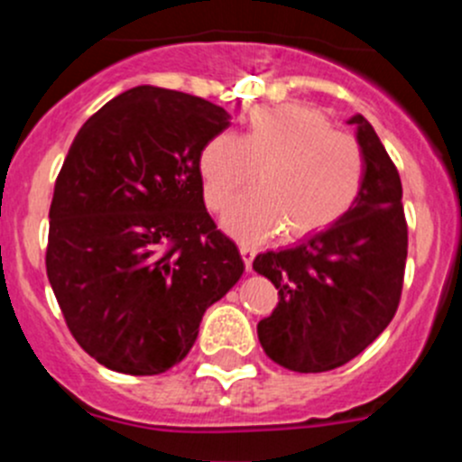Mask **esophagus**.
Returning a JSON list of instances; mask_svg holds the SVG:
<instances>
[{
	"label": "esophagus",
	"mask_w": 462,
	"mask_h": 462,
	"mask_svg": "<svg viewBox=\"0 0 462 462\" xmlns=\"http://www.w3.org/2000/svg\"><path fill=\"white\" fill-rule=\"evenodd\" d=\"M239 250H241V257H244V261H245V268L250 270L253 268V259H254V254H257V248L250 244H241Z\"/></svg>",
	"instance_id": "obj_1"
}]
</instances>
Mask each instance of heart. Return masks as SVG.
I'll use <instances>...</instances> for the list:
<instances>
[{"label":"heart","instance_id":"obj_1","mask_svg":"<svg viewBox=\"0 0 462 462\" xmlns=\"http://www.w3.org/2000/svg\"><path fill=\"white\" fill-rule=\"evenodd\" d=\"M257 170L259 188L232 205L227 230L259 241L286 227L288 239H306L328 230L357 203L366 162L360 143L337 132L324 111L282 105L253 111L244 138L218 134L205 144L208 208L223 212Z\"/></svg>","mask_w":462,"mask_h":462}]
</instances>
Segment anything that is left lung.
I'll use <instances>...</instances> for the list:
<instances>
[{
  "instance_id": "obj_1",
  "label": "left lung",
  "mask_w": 462,
  "mask_h": 462,
  "mask_svg": "<svg viewBox=\"0 0 462 462\" xmlns=\"http://www.w3.org/2000/svg\"><path fill=\"white\" fill-rule=\"evenodd\" d=\"M348 123L366 162L357 203L328 230L253 263L279 291L273 313L257 324L261 346L297 374L337 369L360 356L402 297L409 239L398 167L369 120Z\"/></svg>"
}]
</instances>
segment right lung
<instances>
[{
    "mask_svg": "<svg viewBox=\"0 0 462 462\" xmlns=\"http://www.w3.org/2000/svg\"><path fill=\"white\" fill-rule=\"evenodd\" d=\"M227 111L158 87L120 93L71 143L49 209L46 274L76 342L102 366L179 365L244 259L203 203L201 153Z\"/></svg>",
    "mask_w": 462,
    "mask_h": 462,
    "instance_id": "right-lung-1",
    "label": "right lung"
}]
</instances>
